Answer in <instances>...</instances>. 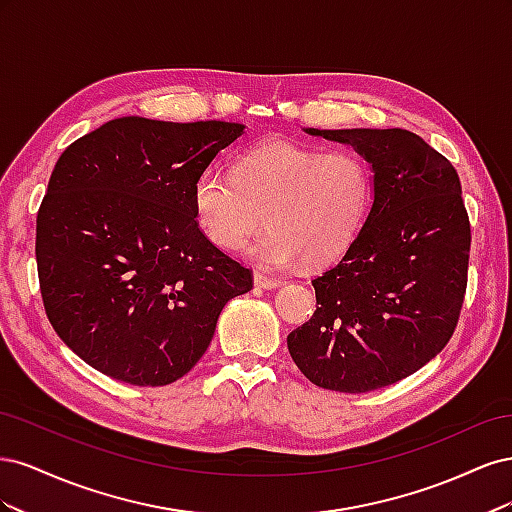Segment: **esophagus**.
I'll use <instances>...</instances> for the list:
<instances>
[{"instance_id": "1", "label": "esophagus", "mask_w": 512, "mask_h": 512, "mask_svg": "<svg viewBox=\"0 0 512 512\" xmlns=\"http://www.w3.org/2000/svg\"><path fill=\"white\" fill-rule=\"evenodd\" d=\"M280 284H282V282H280V280H275V277H269V275L260 273V271H256V273H254V286H256V288L271 290V288H277Z\"/></svg>"}]
</instances>
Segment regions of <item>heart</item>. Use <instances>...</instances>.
<instances>
[{
  "instance_id": "heart-1",
  "label": "heart",
  "mask_w": 512,
  "mask_h": 512,
  "mask_svg": "<svg viewBox=\"0 0 512 512\" xmlns=\"http://www.w3.org/2000/svg\"><path fill=\"white\" fill-rule=\"evenodd\" d=\"M369 198L371 175L359 153L267 138L241 153L232 175L207 168L198 177L194 213L222 250H239L267 218L271 226L247 247L258 265L286 269L303 258L320 267L346 254Z\"/></svg>"
}]
</instances>
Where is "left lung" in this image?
I'll use <instances>...</instances> for the list:
<instances>
[{
	"instance_id": "1",
	"label": "left lung",
	"mask_w": 512,
	"mask_h": 512,
	"mask_svg": "<svg viewBox=\"0 0 512 512\" xmlns=\"http://www.w3.org/2000/svg\"><path fill=\"white\" fill-rule=\"evenodd\" d=\"M305 132L371 164L374 203L346 254L312 280L316 312L288 335V352L322 389L376 391L429 363L457 327L472 239L461 183L408 130Z\"/></svg>"
}]
</instances>
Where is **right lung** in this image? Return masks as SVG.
<instances>
[{"instance_id": "1", "label": "right lung", "mask_w": 512, "mask_h": 512, "mask_svg": "<svg viewBox=\"0 0 512 512\" xmlns=\"http://www.w3.org/2000/svg\"><path fill=\"white\" fill-rule=\"evenodd\" d=\"M243 123L119 117L61 153L36 220L46 316L64 344L134 386L179 380L252 271L198 228L194 185Z\"/></svg>"}]
</instances>
